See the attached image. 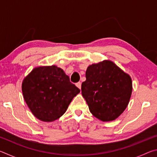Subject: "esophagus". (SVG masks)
<instances>
[{
    "instance_id": "1",
    "label": "esophagus",
    "mask_w": 157,
    "mask_h": 157,
    "mask_svg": "<svg viewBox=\"0 0 157 157\" xmlns=\"http://www.w3.org/2000/svg\"><path fill=\"white\" fill-rule=\"evenodd\" d=\"M75 85H76L77 87H78L79 89H81V85H82V84H81L80 82H78V83H76Z\"/></svg>"
}]
</instances>
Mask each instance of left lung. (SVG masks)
Here are the masks:
<instances>
[{
    "label": "left lung",
    "instance_id": "left-lung-1",
    "mask_svg": "<svg viewBox=\"0 0 157 157\" xmlns=\"http://www.w3.org/2000/svg\"><path fill=\"white\" fill-rule=\"evenodd\" d=\"M82 94L91 113L102 121H112L123 113L129 104L132 91L128 74L109 60L90 65Z\"/></svg>",
    "mask_w": 157,
    "mask_h": 157
}]
</instances>
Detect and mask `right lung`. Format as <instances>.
Instances as JSON below:
<instances>
[{"instance_id": "1", "label": "right lung", "mask_w": 157, "mask_h": 157, "mask_svg": "<svg viewBox=\"0 0 157 157\" xmlns=\"http://www.w3.org/2000/svg\"><path fill=\"white\" fill-rule=\"evenodd\" d=\"M22 92L36 118L52 122L66 112L80 90L71 83L62 68L52 65L34 68L23 79Z\"/></svg>"}]
</instances>
